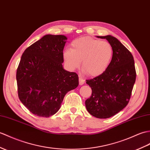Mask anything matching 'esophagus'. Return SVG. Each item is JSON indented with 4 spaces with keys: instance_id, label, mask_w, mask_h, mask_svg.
<instances>
[{
    "instance_id": "1",
    "label": "esophagus",
    "mask_w": 150,
    "mask_h": 150,
    "mask_svg": "<svg viewBox=\"0 0 150 150\" xmlns=\"http://www.w3.org/2000/svg\"><path fill=\"white\" fill-rule=\"evenodd\" d=\"M84 83H85V80L82 79L81 76H79V84L83 85Z\"/></svg>"
}]
</instances>
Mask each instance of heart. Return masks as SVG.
Masks as SVG:
<instances>
[{
    "label": "heart",
    "instance_id": "b5f03b06",
    "mask_svg": "<svg viewBox=\"0 0 150 150\" xmlns=\"http://www.w3.org/2000/svg\"><path fill=\"white\" fill-rule=\"evenodd\" d=\"M113 57V48L108 41L82 37L72 41L71 49L62 53L66 67L69 70L82 69L89 76H98L105 72Z\"/></svg>",
    "mask_w": 150,
    "mask_h": 150
}]
</instances>
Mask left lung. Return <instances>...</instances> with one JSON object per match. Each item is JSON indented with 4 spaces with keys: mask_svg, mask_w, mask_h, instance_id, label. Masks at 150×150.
<instances>
[{
    "mask_svg": "<svg viewBox=\"0 0 150 150\" xmlns=\"http://www.w3.org/2000/svg\"><path fill=\"white\" fill-rule=\"evenodd\" d=\"M96 37L106 39L112 45L113 57L103 74L86 81L92 94L85 103L90 114L105 119L114 116L127 105L136 79V71L133 55L117 38L110 35Z\"/></svg>",
    "mask_w": 150,
    "mask_h": 150,
    "instance_id": "8db88e82",
    "label": "left lung"
}]
</instances>
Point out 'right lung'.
<instances>
[{
	"instance_id": "1",
	"label": "right lung",
	"mask_w": 150,
	"mask_h": 150,
	"mask_svg": "<svg viewBox=\"0 0 150 150\" xmlns=\"http://www.w3.org/2000/svg\"><path fill=\"white\" fill-rule=\"evenodd\" d=\"M67 40L64 35L47 34L27 48L21 57L16 71L18 97L36 116L55 114L66 94L79 86L78 75L62 67Z\"/></svg>"
}]
</instances>
